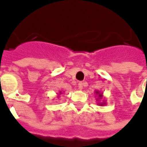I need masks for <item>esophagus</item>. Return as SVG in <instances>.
I'll return each instance as SVG.
<instances>
[{
  "instance_id": "1",
  "label": "esophagus",
  "mask_w": 147,
  "mask_h": 147,
  "mask_svg": "<svg viewBox=\"0 0 147 147\" xmlns=\"http://www.w3.org/2000/svg\"><path fill=\"white\" fill-rule=\"evenodd\" d=\"M78 89L79 90H82L83 89V83L82 82H79L78 83Z\"/></svg>"
}]
</instances>
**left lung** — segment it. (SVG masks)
<instances>
[{"label": "left lung", "instance_id": "obj_1", "mask_svg": "<svg viewBox=\"0 0 147 147\" xmlns=\"http://www.w3.org/2000/svg\"><path fill=\"white\" fill-rule=\"evenodd\" d=\"M95 94L98 95V98H97V101H98V105H99V106H104L105 105L106 103L105 102V100H103L102 102H99V99H102V98H103V93H100L99 91H95Z\"/></svg>", "mask_w": 147, "mask_h": 147}]
</instances>
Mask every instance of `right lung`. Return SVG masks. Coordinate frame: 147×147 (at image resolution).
Masks as SVG:
<instances>
[{
	"label": "right lung",
	"mask_w": 147,
	"mask_h": 147,
	"mask_svg": "<svg viewBox=\"0 0 147 147\" xmlns=\"http://www.w3.org/2000/svg\"><path fill=\"white\" fill-rule=\"evenodd\" d=\"M61 94V91H60V93H59V94H58V96H57V97H59V95H60V94Z\"/></svg>",
	"instance_id": "obj_1"
}]
</instances>
